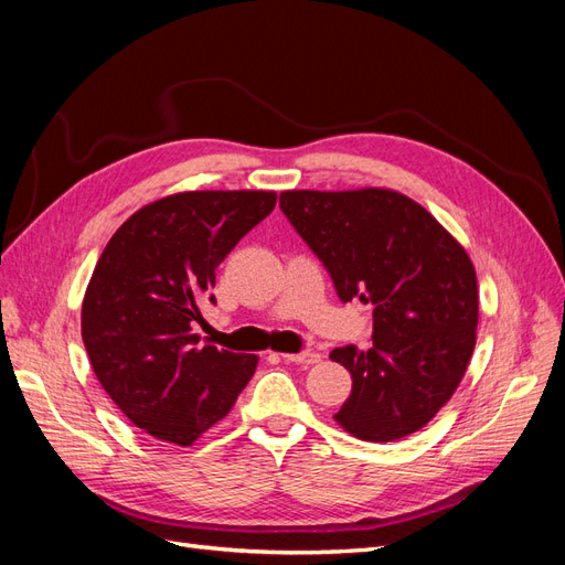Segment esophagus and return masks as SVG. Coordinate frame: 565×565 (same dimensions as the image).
I'll return each mask as SVG.
<instances>
[{"instance_id":"esophagus-1","label":"esophagus","mask_w":565,"mask_h":565,"mask_svg":"<svg viewBox=\"0 0 565 565\" xmlns=\"http://www.w3.org/2000/svg\"><path fill=\"white\" fill-rule=\"evenodd\" d=\"M320 353L318 351H301V353H282L285 363H295V365H313L320 363Z\"/></svg>"}]
</instances>
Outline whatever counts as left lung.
I'll return each instance as SVG.
<instances>
[{
    "label": "left lung",
    "mask_w": 565,
    "mask_h": 565,
    "mask_svg": "<svg viewBox=\"0 0 565 565\" xmlns=\"http://www.w3.org/2000/svg\"><path fill=\"white\" fill-rule=\"evenodd\" d=\"M280 210L339 299L374 306L372 349L330 353L353 380L337 424L372 443L419 431L452 398L476 347L478 285L467 249L419 202L388 188L285 191Z\"/></svg>",
    "instance_id": "left-lung-1"
}]
</instances>
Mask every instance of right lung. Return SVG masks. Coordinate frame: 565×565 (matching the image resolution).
I'll use <instances>...</instances> for the list:
<instances>
[{
	"mask_svg": "<svg viewBox=\"0 0 565 565\" xmlns=\"http://www.w3.org/2000/svg\"><path fill=\"white\" fill-rule=\"evenodd\" d=\"M276 200L273 191L167 195L134 212L98 256L82 301L84 349L113 403L152 438L193 446L252 380L259 358L200 347L193 322L216 266Z\"/></svg>",
	"mask_w": 565,
	"mask_h": 565,
	"instance_id": "right-lung-1",
	"label": "right lung"
}]
</instances>
